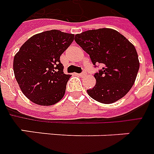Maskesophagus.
<instances>
[{
	"label": "esophagus",
	"instance_id": "esophagus-1",
	"mask_svg": "<svg viewBox=\"0 0 154 154\" xmlns=\"http://www.w3.org/2000/svg\"><path fill=\"white\" fill-rule=\"evenodd\" d=\"M87 75V73L85 72V71H84V72H82L79 74V76H81V77H84V76L86 75Z\"/></svg>",
	"mask_w": 154,
	"mask_h": 154
}]
</instances>
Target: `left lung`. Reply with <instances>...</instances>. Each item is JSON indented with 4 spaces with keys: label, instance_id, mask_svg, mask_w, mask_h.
<instances>
[{
    "label": "left lung",
    "instance_id": "left-lung-1",
    "mask_svg": "<svg viewBox=\"0 0 154 154\" xmlns=\"http://www.w3.org/2000/svg\"><path fill=\"white\" fill-rule=\"evenodd\" d=\"M75 42L89 54L92 64L103 66L96 73V85L88 94L103 104L114 103L133 86L140 68L135 46L114 29L89 30L75 35Z\"/></svg>",
    "mask_w": 154,
    "mask_h": 154
}]
</instances>
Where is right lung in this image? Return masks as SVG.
Listing matches in <instances>:
<instances>
[{
	"instance_id": "1",
	"label": "right lung",
	"mask_w": 154,
	"mask_h": 154,
	"mask_svg": "<svg viewBox=\"0 0 154 154\" xmlns=\"http://www.w3.org/2000/svg\"><path fill=\"white\" fill-rule=\"evenodd\" d=\"M75 35L51 30L26 40L14 58V76L22 92L40 106H52L64 97L70 75L63 72L60 56Z\"/></svg>"
}]
</instances>
